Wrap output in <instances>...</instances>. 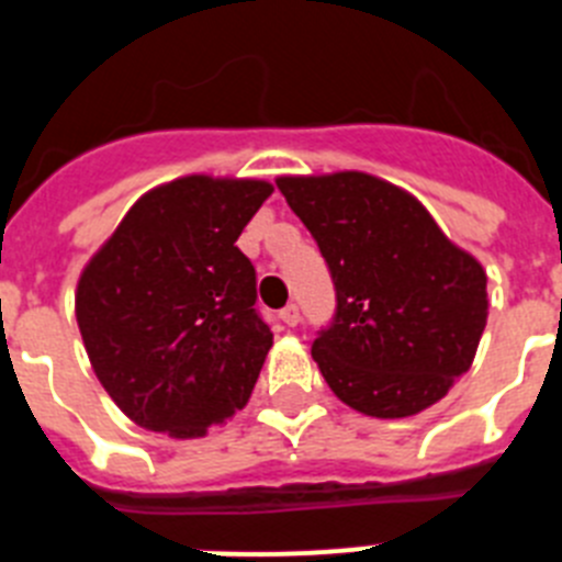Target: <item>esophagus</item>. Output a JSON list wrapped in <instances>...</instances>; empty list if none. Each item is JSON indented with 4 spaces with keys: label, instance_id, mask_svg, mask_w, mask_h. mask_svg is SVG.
I'll list each match as a JSON object with an SVG mask.
<instances>
[{
    "label": "esophagus",
    "instance_id": "1",
    "mask_svg": "<svg viewBox=\"0 0 562 562\" xmlns=\"http://www.w3.org/2000/svg\"><path fill=\"white\" fill-rule=\"evenodd\" d=\"M278 317H281L286 326H297V324H301V310H297L295 304H290V306H284V310L278 312Z\"/></svg>",
    "mask_w": 562,
    "mask_h": 562
}]
</instances>
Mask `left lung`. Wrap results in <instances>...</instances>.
I'll return each instance as SVG.
<instances>
[{
	"label": "left lung",
	"mask_w": 562,
	"mask_h": 562,
	"mask_svg": "<svg viewBox=\"0 0 562 562\" xmlns=\"http://www.w3.org/2000/svg\"><path fill=\"white\" fill-rule=\"evenodd\" d=\"M321 247L337 310L312 357L337 400L376 419L430 408L473 366L486 272L408 191L362 171L278 177Z\"/></svg>",
	"instance_id": "left-lung-1"
}]
</instances>
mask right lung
<instances>
[{
  "label": "right lung",
  "mask_w": 562,
  "mask_h": 562,
  "mask_svg": "<svg viewBox=\"0 0 562 562\" xmlns=\"http://www.w3.org/2000/svg\"><path fill=\"white\" fill-rule=\"evenodd\" d=\"M265 180L191 173L134 202L78 278L89 362L140 428L196 439L247 405L272 346L236 247Z\"/></svg>",
  "instance_id": "obj_1"
}]
</instances>
